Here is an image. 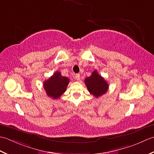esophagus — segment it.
Instances as JSON below:
<instances>
[{
    "label": "esophagus",
    "mask_w": 154,
    "mask_h": 154,
    "mask_svg": "<svg viewBox=\"0 0 154 154\" xmlns=\"http://www.w3.org/2000/svg\"><path fill=\"white\" fill-rule=\"evenodd\" d=\"M74 78H75V80H76L78 81L80 80V75L79 74H76V75H75Z\"/></svg>",
    "instance_id": "34e87169"
}]
</instances>
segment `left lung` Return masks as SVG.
Wrapping results in <instances>:
<instances>
[{"label":"left lung","instance_id":"1","mask_svg":"<svg viewBox=\"0 0 154 154\" xmlns=\"http://www.w3.org/2000/svg\"><path fill=\"white\" fill-rule=\"evenodd\" d=\"M85 84L91 94L96 98L101 96L108 90V84L104 78L100 76L97 70H94L90 76L85 79Z\"/></svg>","mask_w":154,"mask_h":154}]
</instances>
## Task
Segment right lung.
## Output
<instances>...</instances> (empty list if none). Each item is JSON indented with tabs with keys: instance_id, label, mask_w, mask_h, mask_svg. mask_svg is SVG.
<instances>
[{
	"instance_id": "obj_1",
	"label": "right lung",
	"mask_w": 154,
	"mask_h": 154,
	"mask_svg": "<svg viewBox=\"0 0 154 154\" xmlns=\"http://www.w3.org/2000/svg\"><path fill=\"white\" fill-rule=\"evenodd\" d=\"M69 81L68 78L62 76L61 73L57 71L49 79L44 82V88L48 96L58 99L66 90Z\"/></svg>"
}]
</instances>
